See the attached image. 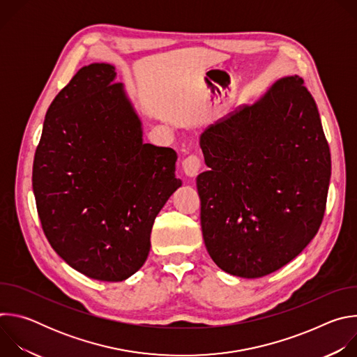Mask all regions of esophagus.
Returning a JSON list of instances; mask_svg holds the SVG:
<instances>
[{"instance_id": "esophagus-1", "label": "esophagus", "mask_w": 357, "mask_h": 357, "mask_svg": "<svg viewBox=\"0 0 357 357\" xmlns=\"http://www.w3.org/2000/svg\"><path fill=\"white\" fill-rule=\"evenodd\" d=\"M200 167H202L200 160H199V157H196V155H189V157H186V158L183 160V162H182L183 172H185V175L189 176V178H195V176L199 174Z\"/></svg>"}]
</instances>
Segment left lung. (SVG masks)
<instances>
[{
  "mask_svg": "<svg viewBox=\"0 0 357 357\" xmlns=\"http://www.w3.org/2000/svg\"><path fill=\"white\" fill-rule=\"evenodd\" d=\"M209 171L197 175L200 225L219 268L268 275L310 244L324 219L331 152L299 76L275 80L200 134Z\"/></svg>",
  "mask_w": 357,
  "mask_h": 357,
  "instance_id": "left-lung-1",
  "label": "left lung"
}]
</instances>
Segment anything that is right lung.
I'll use <instances>...</instances> for the list:
<instances>
[{"mask_svg": "<svg viewBox=\"0 0 357 357\" xmlns=\"http://www.w3.org/2000/svg\"><path fill=\"white\" fill-rule=\"evenodd\" d=\"M110 63L83 66L45 116L32 188L47 241L76 271L119 282L137 273L171 195L176 152L144 144Z\"/></svg>", "mask_w": 357, "mask_h": 357, "instance_id": "right-lung-1", "label": "right lung"}]
</instances>
